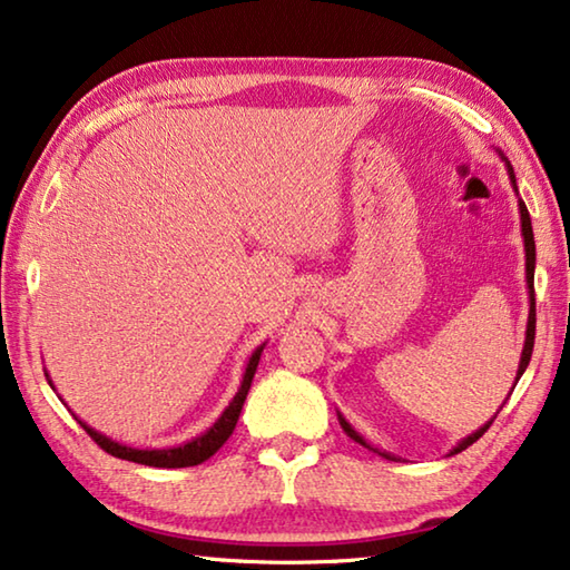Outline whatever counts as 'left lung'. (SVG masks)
I'll return each mask as SVG.
<instances>
[{
    "instance_id": "1",
    "label": "left lung",
    "mask_w": 570,
    "mask_h": 570,
    "mask_svg": "<svg viewBox=\"0 0 570 570\" xmlns=\"http://www.w3.org/2000/svg\"><path fill=\"white\" fill-rule=\"evenodd\" d=\"M497 155H500V159L504 161V167H508V175H510V183H512V187H514V193H518V183H514V169H512V165L508 161V157L502 155L500 149H497ZM518 210H520V228H522V243H525V282H528V296H530V314H528V327H525V345H522V355H520V365H518V375H514V385H518V381L522 377V373H525V367H528V363H530V355H532V345H535V238H532V223H530V213H528V207H525V203L520 200L518 197ZM512 385V387H514ZM500 413V411H497ZM494 413V415H497ZM494 415L490 421L484 423V426H480L476 429L474 433H469L466 439H462L459 441V444L449 451V454H459V451H464L466 446H472L476 439L482 436V433L492 426V421H494ZM337 419H340V426L345 429V433L347 436L352 439V441H357V444H363L365 449H370V451H375V454H381V456H385V459H391V462H401L399 456L395 454H391V451H383V449H377V446H373V444H367V441L360 436V433L350 426V421L345 419V415H342L340 411H337Z\"/></svg>"
}]
</instances>
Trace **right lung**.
<instances>
[{
    "label": "right lung",
    "instance_id": "right-lung-1",
    "mask_svg": "<svg viewBox=\"0 0 570 570\" xmlns=\"http://www.w3.org/2000/svg\"><path fill=\"white\" fill-rule=\"evenodd\" d=\"M264 347H266V342L261 347H256V350L250 352L246 370H243V381H240L238 393L233 395V401L228 405H225V411L220 413V419L215 421L213 426L207 429L205 433H200V436L189 439V441H185V444H179V446L134 449V446H126V444H119V441L104 436L101 431L90 429L86 421L78 419V415H76V421L86 429L88 436L94 439L96 444L106 451V454H111L116 459H126V462H137V464H144V466H161V469H179V466L203 464L205 459H210L215 451H218L225 444V441L230 439L233 429H236L238 415H240V409H243V401H246V395H248V387L253 383V375H256V367H258V360H261V352H264ZM45 377H48L50 387H52V391H56V385H52L48 370H45Z\"/></svg>",
    "mask_w": 570,
    "mask_h": 570
}]
</instances>
